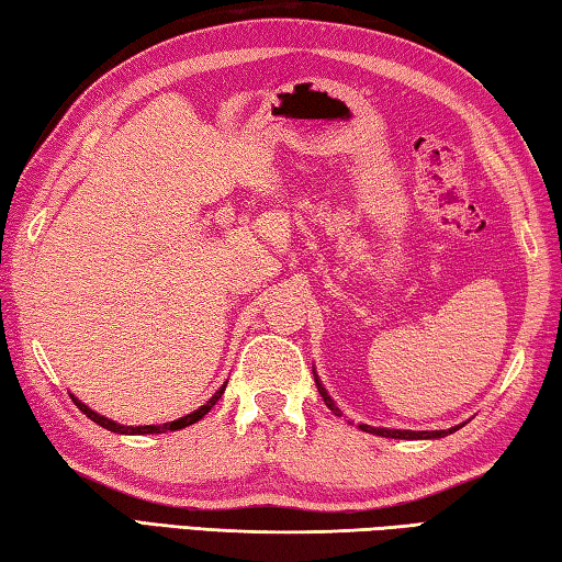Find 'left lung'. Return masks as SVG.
<instances>
[{"instance_id":"1","label":"left lung","mask_w":562,"mask_h":562,"mask_svg":"<svg viewBox=\"0 0 562 562\" xmlns=\"http://www.w3.org/2000/svg\"><path fill=\"white\" fill-rule=\"evenodd\" d=\"M312 373H314L316 391H319V395L324 397L326 407H329V411H331L334 415L344 417V415H341V407L331 401V395H329V393H326V387H324V383H322L319 375H316V371H314V369H312ZM459 427H464V423H462V425H454V427H450V430H423V432H415V430H387V427H371V425H363V423H361V425H359V430H363V432H371V435H379V437H391V440H437V437H447V435L457 432Z\"/></svg>"}]
</instances>
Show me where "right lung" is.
Wrapping results in <instances>:
<instances>
[{
    "label": "right lung",
    "instance_id": "1",
    "mask_svg": "<svg viewBox=\"0 0 562 562\" xmlns=\"http://www.w3.org/2000/svg\"><path fill=\"white\" fill-rule=\"evenodd\" d=\"M228 383V381H226ZM226 383H223L216 393H213L206 403H203L199 411H193V413H189V415H183V417H179V420H171V423H165V425H139V427H132V425H120V423H115V420H110V417H105V415H100V413H95V411H90V407L86 405V403H80L78 397L70 393V397H74V403L78 405V411L83 413L86 417H90V420L93 423H98L100 427H105V430H110V432H117V435H159V432H169V430H181V427H189V425H193V423H199L203 415H206L213 405L218 403V397L223 395V391H226Z\"/></svg>",
    "mask_w": 562,
    "mask_h": 562
}]
</instances>
